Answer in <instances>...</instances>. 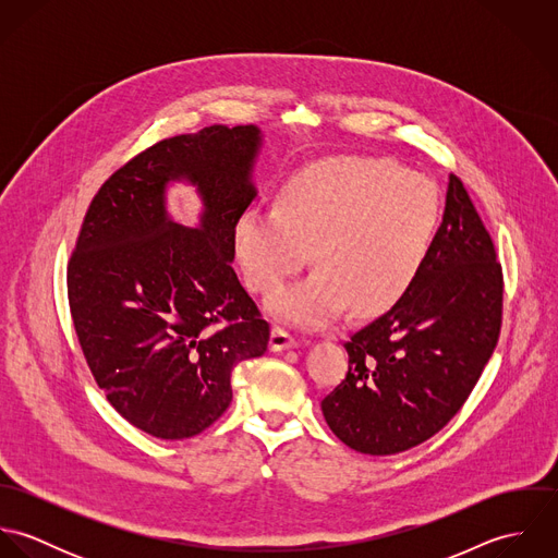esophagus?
Here are the masks:
<instances>
[{"instance_id":"esophagus-1","label":"esophagus","mask_w":558,"mask_h":558,"mask_svg":"<svg viewBox=\"0 0 558 558\" xmlns=\"http://www.w3.org/2000/svg\"><path fill=\"white\" fill-rule=\"evenodd\" d=\"M296 343H299V341H296L286 328L272 326V330H270V343H268V348H270L272 352H281V350L296 348Z\"/></svg>"}]
</instances>
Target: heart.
<instances>
[{
	"label": "heart",
	"instance_id": "1",
	"mask_svg": "<svg viewBox=\"0 0 558 558\" xmlns=\"http://www.w3.org/2000/svg\"><path fill=\"white\" fill-rule=\"evenodd\" d=\"M440 219L436 184L393 160L324 159L299 171L279 206H251L234 244L251 290L268 294L312 259L318 270L275 292L272 316L319 328L350 305L391 310L416 281Z\"/></svg>",
	"mask_w": 558,
	"mask_h": 558
}]
</instances>
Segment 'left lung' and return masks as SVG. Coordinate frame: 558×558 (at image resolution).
<instances>
[{
    "instance_id": "1",
    "label": "left lung",
    "mask_w": 558,
    "mask_h": 558,
    "mask_svg": "<svg viewBox=\"0 0 558 558\" xmlns=\"http://www.w3.org/2000/svg\"><path fill=\"white\" fill-rule=\"evenodd\" d=\"M502 318L494 242L458 175L442 223L398 303L345 341L341 385L322 399L332 434L367 456L408 451L464 405L489 361Z\"/></svg>"
}]
</instances>
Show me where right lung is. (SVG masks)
<instances>
[{
	"label": "right lung",
	"instance_id": "add662e5",
	"mask_svg": "<svg viewBox=\"0 0 558 558\" xmlns=\"http://www.w3.org/2000/svg\"><path fill=\"white\" fill-rule=\"evenodd\" d=\"M262 131L206 126L120 167L96 193L69 264L81 350L109 403L137 429L182 440L232 401V372L270 326L232 268L240 215L257 197ZM198 189L197 229L166 213V184Z\"/></svg>",
	"mask_w": 558,
	"mask_h": 558
}]
</instances>
